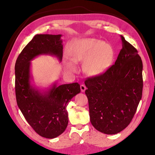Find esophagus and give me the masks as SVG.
<instances>
[{
	"mask_svg": "<svg viewBox=\"0 0 155 155\" xmlns=\"http://www.w3.org/2000/svg\"><path fill=\"white\" fill-rule=\"evenodd\" d=\"M87 89V87L84 86V84H81V92H84L85 91H86Z\"/></svg>",
	"mask_w": 155,
	"mask_h": 155,
	"instance_id": "34e87169",
	"label": "esophagus"
}]
</instances>
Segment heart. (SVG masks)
I'll return each mask as SVG.
<instances>
[{
  "instance_id": "b5f03b06",
  "label": "heart",
  "mask_w": 155,
  "mask_h": 155,
  "mask_svg": "<svg viewBox=\"0 0 155 155\" xmlns=\"http://www.w3.org/2000/svg\"><path fill=\"white\" fill-rule=\"evenodd\" d=\"M70 61L64 62L68 71L76 72L77 66L74 63L84 62L85 73L91 77H98L105 73L111 67L114 50L110 45L94 38H85L74 41L68 49Z\"/></svg>"
}]
</instances>
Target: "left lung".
I'll use <instances>...</instances> for the list:
<instances>
[{
  "instance_id": "left-lung-1",
  "label": "left lung",
  "mask_w": 155,
  "mask_h": 155,
  "mask_svg": "<svg viewBox=\"0 0 155 155\" xmlns=\"http://www.w3.org/2000/svg\"><path fill=\"white\" fill-rule=\"evenodd\" d=\"M120 37L122 49L114 64L84 81L91 123L107 134L120 133L130 124L142 98V60L137 49Z\"/></svg>"
}]
</instances>
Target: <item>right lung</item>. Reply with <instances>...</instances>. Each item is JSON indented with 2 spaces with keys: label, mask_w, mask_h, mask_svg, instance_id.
Instances as JSON below:
<instances>
[{
  "label": "right lung",
  "mask_w": 155,
  "mask_h": 155,
  "mask_svg": "<svg viewBox=\"0 0 155 155\" xmlns=\"http://www.w3.org/2000/svg\"><path fill=\"white\" fill-rule=\"evenodd\" d=\"M62 35H36L23 48L15 64L16 103L23 116L39 135L54 139L64 132L68 118L67 107L72 97L81 93L77 83L41 89L32 83L31 61L40 55H51L61 62Z\"/></svg>",
  "instance_id": "right-lung-1"
}]
</instances>
